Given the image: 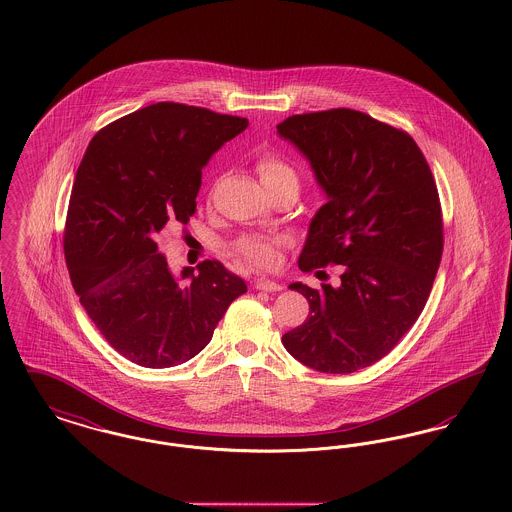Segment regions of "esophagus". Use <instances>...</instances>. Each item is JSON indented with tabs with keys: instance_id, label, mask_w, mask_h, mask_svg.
Instances as JSON below:
<instances>
[{
	"instance_id": "obj_1",
	"label": "esophagus",
	"mask_w": 512,
	"mask_h": 512,
	"mask_svg": "<svg viewBox=\"0 0 512 512\" xmlns=\"http://www.w3.org/2000/svg\"><path fill=\"white\" fill-rule=\"evenodd\" d=\"M255 288L263 290V292H280L282 284H278V282H274L270 278H259V280H255Z\"/></svg>"
}]
</instances>
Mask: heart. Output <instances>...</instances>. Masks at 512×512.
Masks as SVG:
<instances>
[{
	"instance_id": "1",
	"label": "heart",
	"mask_w": 512,
	"mask_h": 512,
	"mask_svg": "<svg viewBox=\"0 0 512 512\" xmlns=\"http://www.w3.org/2000/svg\"><path fill=\"white\" fill-rule=\"evenodd\" d=\"M257 171L265 186L282 182V180H297L292 167L276 153L261 155L257 161ZM282 245H284V238L249 234L234 244V251L251 267L272 268L276 267L280 261Z\"/></svg>"
}]
</instances>
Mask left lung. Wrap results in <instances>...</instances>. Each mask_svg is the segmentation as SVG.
<instances>
[{
  "label": "left lung",
  "instance_id": "8db88e82",
  "mask_svg": "<svg viewBox=\"0 0 512 512\" xmlns=\"http://www.w3.org/2000/svg\"><path fill=\"white\" fill-rule=\"evenodd\" d=\"M276 128L326 194L299 268L341 267L336 288L290 284L309 317L282 343L309 368L349 374L386 357L428 301L443 251L438 188L413 138L361 111L293 115Z\"/></svg>",
  "mask_w": 512,
  "mask_h": 512
}]
</instances>
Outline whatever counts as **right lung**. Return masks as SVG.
Returning <instances> with one entry per match:
<instances>
[{"label":"right lung","instance_id":"right-lung-1","mask_svg":"<svg viewBox=\"0 0 512 512\" xmlns=\"http://www.w3.org/2000/svg\"><path fill=\"white\" fill-rule=\"evenodd\" d=\"M247 124L161 101L101 128L82 157L63 238L67 268L101 336L136 365L190 361L247 292L219 261L174 276L155 242L167 224H188L201 169Z\"/></svg>","mask_w":512,"mask_h":512}]
</instances>
